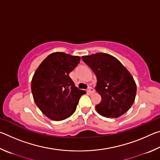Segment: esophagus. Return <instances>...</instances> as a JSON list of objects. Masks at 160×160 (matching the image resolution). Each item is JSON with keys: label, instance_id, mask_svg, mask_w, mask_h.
Returning a JSON list of instances; mask_svg holds the SVG:
<instances>
[{"label": "esophagus", "instance_id": "esophagus-1", "mask_svg": "<svg viewBox=\"0 0 160 160\" xmlns=\"http://www.w3.org/2000/svg\"><path fill=\"white\" fill-rule=\"evenodd\" d=\"M87 91H88V92L89 94H92L94 92V90L92 88V87H89V88L88 89V90Z\"/></svg>", "mask_w": 160, "mask_h": 160}]
</instances>
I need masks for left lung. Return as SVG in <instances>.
Here are the masks:
<instances>
[{
    "label": "left lung",
    "instance_id": "left-lung-1",
    "mask_svg": "<svg viewBox=\"0 0 160 160\" xmlns=\"http://www.w3.org/2000/svg\"><path fill=\"white\" fill-rule=\"evenodd\" d=\"M82 61L96 75V91L102 102L96 111L107 118H118L128 112L133 104L137 87L129 71L110 54L97 53L82 56Z\"/></svg>",
    "mask_w": 160,
    "mask_h": 160
}]
</instances>
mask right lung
Segmentation results:
<instances>
[{"mask_svg":"<svg viewBox=\"0 0 160 160\" xmlns=\"http://www.w3.org/2000/svg\"><path fill=\"white\" fill-rule=\"evenodd\" d=\"M80 57L63 52L48 55L35 71L31 82L35 104L48 118L62 121L75 110L80 97L79 90L69 73L80 63Z\"/></svg>","mask_w":160,"mask_h":160,"instance_id":"obj_1","label":"right lung"}]
</instances>
